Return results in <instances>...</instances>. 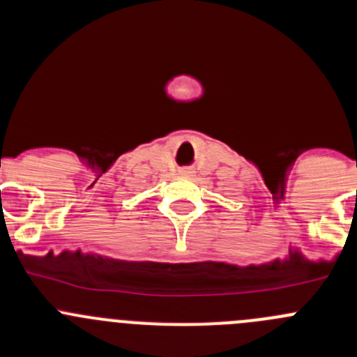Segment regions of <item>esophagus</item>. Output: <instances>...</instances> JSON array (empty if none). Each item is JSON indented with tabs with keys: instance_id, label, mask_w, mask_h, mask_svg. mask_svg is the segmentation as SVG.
<instances>
[{
	"instance_id": "1",
	"label": "esophagus",
	"mask_w": 357,
	"mask_h": 357,
	"mask_svg": "<svg viewBox=\"0 0 357 357\" xmlns=\"http://www.w3.org/2000/svg\"><path fill=\"white\" fill-rule=\"evenodd\" d=\"M181 174H186V176L193 174V169H181Z\"/></svg>"
}]
</instances>
